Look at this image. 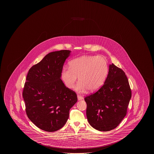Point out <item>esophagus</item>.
I'll list each match as a JSON object with an SVG mask.
<instances>
[{
	"instance_id": "esophagus-1",
	"label": "esophagus",
	"mask_w": 154,
	"mask_h": 154,
	"mask_svg": "<svg viewBox=\"0 0 154 154\" xmlns=\"http://www.w3.org/2000/svg\"><path fill=\"white\" fill-rule=\"evenodd\" d=\"M77 98H78V100H83L84 98L83 97H82V96L78 95V96H77Z\"/></svg>"
}]
</instances>
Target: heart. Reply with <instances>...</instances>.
<instances>
[{"label":"heart","mask_w":154,"mask_h":154,"mask_svg":"<svg viewBox=\"0 0 154 154\" xmlns=\"http://www.w3.org/2000/svg\"><path fill=\"white\" fill-rule=\"evenodd\" d=\"M69 68H64L61 77L66 86L72 88L78 77L76 86L79 92H94L100 88L108 74V66L105 58L98 56L84 55L72 59Z\"/></svg>","instance_id":"heart-1"}]
</instances>
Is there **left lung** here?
Instances as JSON below:
<instances>
[{
  "label": "left lung",
  "instance_id": "left-lung-1",
  "mask_svg": "<svg viewBox=\"0 0 154 154\" xmlns=\"http://www.w3.org/2000/svg\"><path fill=\"white\" fill-rule=\"evenodd\" d=\"M131 97L125 72L113 63L110 64L103 85L96 93L84 99L88 123L99 131L116 128L126 116Z\"/></svg>",
  "mask_w": 154,
  "mask_h": 154
}]
</instances>
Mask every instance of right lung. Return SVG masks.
<instances>
[{"label":"right lung","mask_w":154,"mask_h":154,"mask_svg":"<svg viewBox=\"0 0 154 154\" xmlns=\"http://www.w3.org/2000/svg\"><path fill=\"white\" fill-rule=\"evenodd\" d=\"M68 50L49 53L28 71L23 96L28 118L38 128L53 132L62 128L71 108L77 103L74 91L61 80Z\"/></svg>","instance_id":"obj_1"}]
</instances>
